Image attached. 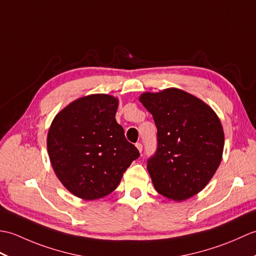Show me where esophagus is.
<instances>
[{"label":"esophagus","instance_id":"34e87169","mask_svg":"<svg viewBox=\"0 0 256 256\" xmlns=\"http://www.w3.org/2000/svg\"><path fill=\"white\" fill-rule=\"evenodd\" d=\"M135 146H136V148L138 150V152H140H140H142V150H143V145H142V144H140V143H136V144H135Z\"/></svg>","mask_w":256,"mask_h":256}]
</instances>
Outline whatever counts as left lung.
Listing matches in <instances>:
<instances>
[{
    "mask_svg": "<svg viewBox=\"0 0 256 256\" xmlns=\"http://www.w3.org/2000/svg\"><path fill=\"white\" fill-rule=\"evenodd\" d=\"M138 100L157 128V150L148 160L156 192L175 201L197 194L222 160L224 133L220 118L202 100L177 88L144 92Z\"/></svg>",
    "mask_w": 256,
    "mask_h": 256,
    "instance_id": "1",
    "label": "left lung"
}]
</instances>
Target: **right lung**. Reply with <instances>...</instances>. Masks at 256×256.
Listing matches in <instances>:
<instances>
[{"label":"right lung","instance_id":"1","mask_svg":"<svg viewBox=\"0 0 256 256\" xmlns=\"http://www.w3.org/2000/svg\"><path fill=\"white\" fill-rule=\"evenodd\" d=\"M118 98L89 94L72 101L52 120L47 150L64 188L84 200L111 194L123 172L138 158L116 120Z\"/></svg>","mask_w":256,"mask_h":256}]
</instances>
